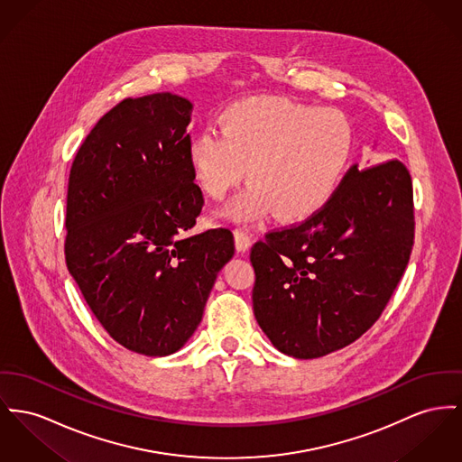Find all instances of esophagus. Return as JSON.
<instances>
[{
    "label": "esophagus",
    "mask_w": 462,
    "mask_h": 462,
    "mask_svg": "<svg viewBox=\"0 0 462 462\" xmlns=\"http://www.w3.org/2000/svg\"><path fill=\"white\" fill-rule=\"evenodd\" d=\"M235 244H236L238 252H246L250 248L252 238H250L248 229H245V227H236L235 229Z\"/></svg>",
    "instance_id": "1"
}]
</instances>
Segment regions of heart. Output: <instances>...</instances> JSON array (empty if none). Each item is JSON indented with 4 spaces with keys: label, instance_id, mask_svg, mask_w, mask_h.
<instances>
[{
    "label": "heart",
    "instance_id": "heart-1",
    "mask_svg": "<svg viewBox=\"0 0 462 462\" xmlns=\"http://www.w3.org/2000/svg\"><path fill=\"white\" fill-rule=\"evenodd\" d=\"M220 132L189 138L185 159L207 196L222 199L246 177L250 187L226 210L257 220L275 210L285 222L313 216L337 192L354 154V127L335 108L283 97H248L218 117Z\"/></svg>",
    "mask_w": 462,
    "mask_h": 462
}]
</instances>
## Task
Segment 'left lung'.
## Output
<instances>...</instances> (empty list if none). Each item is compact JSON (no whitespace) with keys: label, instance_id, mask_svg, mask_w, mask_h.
I'll return each instance as SVG.
<instances>
[{"label":"left lung","instance_id":"obj_1","mask_svg":"<svg viewBox=\"0 0 462 462\" xmlns=\"http://www.w3.org/2000/svg\"><path fill=\"white\" fill-rule=\"evenodd\" d=\"M413 238L406 166L398 159L354 164L320 210L250 248L261 329L296 359L322 357L361 338L398 287Z\"/></svg>","mask_w":462,"mask_h":462}]
</instances>
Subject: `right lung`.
<instances>
[{
  "label": "right lung",
  "mask_w": 462,
  "mask_h": 462,
  "mask_svg": "<svg viewBox=\"0 0 462 462\" xmlns=\"http://www.w3.org/2000/svg\"><path fill=\"white\" fill-rule=\"evenodd\" d=\"M182 96L127 97L106 112L69 170L64 257L106 333L127 350H180L235 254L224 227L189 236L205 205L185 147Z\"/></svg>",
  "instance_id": "1"
}]
</instances>
